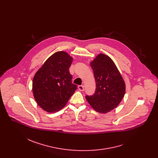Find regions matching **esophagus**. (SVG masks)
<instances>
[{
    "label": "esophagus",
    "mask_w": 158,
    "mask_h": 158,
    "mask_svg": "<svg viewBox=\"0 0 158 158\" xmlns=\"http://www.w3.org/2000/svg\"><path fill=\"white\" fill-rule=\"evenodd\" d=\"M78 89L79 90L81 91H83L84 90V86H78Z\"/></svg>",
    "instance_id": "obj_1"
}]
</instances>
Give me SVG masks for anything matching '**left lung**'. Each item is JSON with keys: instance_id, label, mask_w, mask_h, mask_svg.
<instances>
[{"instance_id": "obj_1", "label": "left lung", "mask_w": 158, "mask_h": 158, "mask_svg": "<svg viewBox=\"0 0 158 158\" xmlns=\"http://www.w3.org/2000/svg\"><path fill=\"white\" fill-rule=\"evenodd\" d=\"M96 82V89L92 96H86L97 112L105 114L120 103L126 92V84L113 60L100 53L90 63Z\"/></svg>"}]
</instances>
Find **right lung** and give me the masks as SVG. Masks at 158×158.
I'll return each mask as SVG.
<instances>
[{"mask_svg": "<svg viewBox=\"0 0 158 158\" xmlns=\"http://www.w3.org/2000/svg\"><path fill=\"white\" fill-rule=\"evenodd\" d=\"M72 61L68 53L56 52L34 76L33 95L38 105L45 111L53 113L61 110L77 89L69 72Z\"/></svg>", "mask_w": 158, "mask_h": 158, "instance_id": "obj_1", "label": "right lung"}]
</instances>
